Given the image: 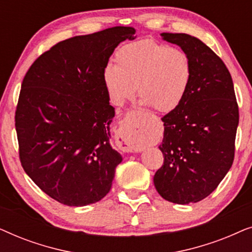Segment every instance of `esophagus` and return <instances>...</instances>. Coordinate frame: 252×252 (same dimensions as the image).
Here are the masks:
<instances>
[{"label":"esophagus","mask_w":252,"mask_h":252,"mask_svg":"<svg viewBox=\"0 0 252 252\" xmlns=\"http://www.w3.org/2000/svg\"><path fill=\"white\" fill-rule=\"evenodd\" d=\"M142 126L132 120H126L122 130L117 134L116 142L125 153H140L143 150L141 137H142Z\"/></svg>","instance_id":"obj_1"}]
</instances>
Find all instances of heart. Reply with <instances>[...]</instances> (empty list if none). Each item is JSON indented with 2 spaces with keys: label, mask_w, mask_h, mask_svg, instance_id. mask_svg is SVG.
<instances>
[{
  "label": "heart",
  "mask_w": 252,
  "mask_h": 252,
  "mask_svg": "<svg viewBox=\"0 0 252 252\" xmlns=\"http://www.w3.org/2000/svg\"><path fill=\"white\" fill-rule=\"evenodd\" d=\"M116 65L103 70L105 89L116 105H123L135 94L158 112L177 109L187 95L192 65L180 48L143 39L120 47Z\"/></svg>",
  "instance_id": "obj_1"
}]
</instances>
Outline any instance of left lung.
I'll list each match as a JSON object with an SVG mask.
<instances>
[{
    "label": "left lung",
    "instance_id": "obj_1",
    "mask_svg": "<svg viewBox=\"0 0 252 252\" xmlns=\"http://www.w3.org/2000/svg\"><path fill=\"white\" fill-rule=\"evenodd\" d=\"M161 36L188 55L192 75L181 104L161 118L164 164L154 184L166 201L188 204L208 197L232 166L239 105L228 68L215 51L185 33Z\"/></svg>",
    "mask_w": 252,
    "mask_h": 252
}]
</instances>
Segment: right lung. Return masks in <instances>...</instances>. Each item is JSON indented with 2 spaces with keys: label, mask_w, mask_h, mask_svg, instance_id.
I'll use <instances>...</instances> for the list:
<instances>
[{
  "label": "right lung",
  "mask_w": 252,
  "mask_h": 252,
  "mask_svg": "<svg viewBox=\"0 0 252 252\" xmlns=\"http://www.w3.org/2000/svg\"><path fill=\"white\" fill-rule=\"evenodd\" d=\"M134 34L133 27L116 26L61 41L24 77L15 115L20 163L62 204H92L111 189L123 158L109 143L115 109L103 70Z\"/></svg>",
  "instance_id": "obj_1"
}]
</instances>
